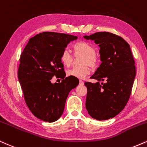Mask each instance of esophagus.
I'll return each mask as SVG.
<instances>
[{
    "label": "esophagus",
    "mask_w": 147,
    "mask_h": 147,
    "mask_svg": "<svg viewBox=\"0 0 147 147\" xmlns=\"http://www.w3.org/2000/svg\"><path fill=\"white\" fill-rule=\"evenodd\" d=\"M79 84H80V85H83L84 82L82 80H80V82H79Z\"/></svg>",
    "instance_id": "obj_1"
}]
</instances>
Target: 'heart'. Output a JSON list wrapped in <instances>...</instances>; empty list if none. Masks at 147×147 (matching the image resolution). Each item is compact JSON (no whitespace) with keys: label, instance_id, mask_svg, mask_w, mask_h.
<instances>
[{"label":"heart","instance_id":"1","mask_svg":"<svg viewBox=\"0 0 147 147\" xmlns=\"http://www.w3.org/2000/svg\"><path fill=\"white\" fill-rule=\"evenodd\" d=\"M75 56H82L80 60V66L74 67L67 71L68 76L84 79L91 73V67L97 66L98 60L96 55V50L94 46L86 42H80L75 44L73 47ZM60 60L65 67H69L74 61V56L68 49H65L62 51Z\"/></svg>","mask_w":147,"mask_h":147}]
</instances>
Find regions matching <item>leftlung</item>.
<instances>
[{"label": "left lung", "mask_w": 147, "mask_h": 147, "mask_svg": "<svg viewBox=\"0 0 147 147\" xmlns=\"http://www.w3.org/2000/svg\"><path fill=\"white\" fill-rule=\"evenodd\" d=\"M100 47L102 63L91 79L86 82V109L93 118L105 120L120 113L128 102L136 77L135 61L130 46L120 36L109 32L84 36ZM105 81V84L99 82Z\"/></svg>", "instance_id": "1"}]
</instances>
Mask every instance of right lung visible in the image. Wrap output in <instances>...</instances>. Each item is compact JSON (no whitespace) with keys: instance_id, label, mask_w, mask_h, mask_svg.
Returning a JSON list of instances; mask_svg holds the SVG:
<instances>
[{"instance_id":"right-lung-1","label":"right lung","mask_w":147,"mask_h":147,"mask_svg":"<svg viewBox=\"0 0 147 147\" xmlns=\"http://www.w3.org/2000/svg\"><path fill=\"white\" fill-rule=\"evenodd\" d=\"M77 36L42 32L31 38L20 55L18 76L29 110L37 118L53 122L64 111L69 93L78 86L66 77L60 60L62 51ZM56 75L60 84L51 83Z\"/></svg>"}]
</instances>
